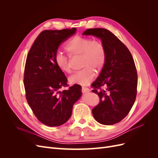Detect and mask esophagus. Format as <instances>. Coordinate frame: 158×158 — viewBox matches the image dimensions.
Listing matches in <instances>:
<instances>
[{
	"label": "esophagus",
	"mask_w": 158,
	"mask_h": 158,
	"mask_svg": "<svg viewBox=\"0 0 158 158\" xmlns=\"http://www.w3.org/2000/svg\"><path fill=\"white\" fill-rule=\"evenodd\" d=\"M82 93H88L89 92V89L88 88H85V87H82Z\"/></svg>",
	"instance_id": "obj_1"
}]
</instances>
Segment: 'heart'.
I'll return each mask as SVG.
<instances>
[{"mask_svg":"<svg viewBox=\"0 0 158 158\" xmlns=\"http://www.w3.org/2000/svg\"><path fill=\"white\" fill-rule=\"evenodd\" d=\"M65 49L70 56H80L81 69L70 76L71 84L88 85L94 77L95 70L99 72L104 66L106 60V52L102 43L92 40L89 37L76 35L67 43ZM55 63L60 70L70 73L71 66L69 57L61 52L55 56Z\"/></svg>","mask_w":158,"mask_h":158,"instance_id":"1","label":"heart"}]
</instances>
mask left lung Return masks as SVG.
<instances>
[{
	"instance_id": "left-lung-1",
	"label": "left lung",
	"mask_w": 158,
	"mask_h": 158,
	"mask_svg": "<svg viewBox=\"0 0 158 158\" xmlns=\"http://www.w3.org/2000/svg\"><path fill=\"white\" fill-rule=\"evenodd\" d=\"M82 35L99 38L106 49V63L92 84V92L100 99L92 113L102 125H114L127 115L135 102L138 76L135 61L125 45L110 31L93 28L85 30ZM103 86L106 89H102Z\"/></svg>"
}]
</instances>
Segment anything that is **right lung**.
Segmentation results:
<instances>
[{"label": "right lung", "mask_w": 158, "mask_h": 158, "mask_svg": "<svg viewBox=\"0 0 158 158\" xmlns=\"http://www.w3.org/2000/svg\"><path fill=\"white\" fill-rule=\"evenodd\" d=\"M76 28L43 31L27 56L23 84L26 98L33 113L49 127L63 125L71 117L73 105L81 97L82 87L74 84L67 90V78L55 64L59 46L74 35Z\"/></svg>", "instance_id": "obj_1"}]
</instances>
